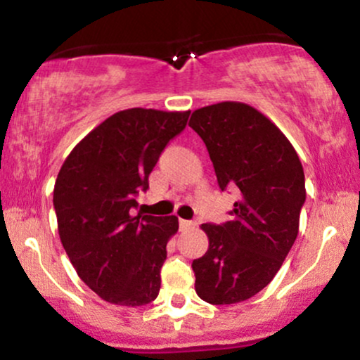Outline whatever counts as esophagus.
I'll list each match as a JSON object with an SVG mask.
<instances>
[{"mask_svg":"<svg viewBox=\"0 0 360 360\" xmlns=\"http://www.w3.org/2000/svg\"><path fill=\"white\" fill-rule=\"evenodd\" d=\"M196 226V223L189 221V220H179V229L181 232H188V230H193Z\"/></svg>","mask_w":360,"mask_h":360,"instance_id":"obj_1","label":"esophagus"}]
</instances>
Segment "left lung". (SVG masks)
Returning a JSON list of instances; mask_svg holds the SVG:
<instances>
[{
	"instance_id": "obj_1",
	"label": "left lung",
	"mask_w": 360,
	"mask_h": 360,
	"mask_svg": "<svg viewBox=\"0 0 360 360\" xmlns=\"http://www.w3.org/2000/svg\"><path fill=\"white\" fill-rule=\"evenodd\" d=\"M189 127L208 148L221 191H240L232 220L201 225L210 245L193 260L194 289L210 304L240 303L274 279L298 237L303 166L286 135L245 103L194 110Z\"/></svg>"
}]
</instances>
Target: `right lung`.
I'll list each match as a JSON object with an SVG mask.
<instances>
[{"label":"right lung","instance_id":"1","mask_svg":"<svg viewBox=\"0 0 360 360\" xmlns=\"http://www.w3.org/2000/svg\"><path fill=\"white\" fill-rule=\"evenodd\" d=\"M191 111L130 108L111 115L72 148L53 186L64 250L86 286L122 307L157 298L174 214H134L160 152Z\"/></svg>","mask_w":360,"mask_h":360}]
</instances>
